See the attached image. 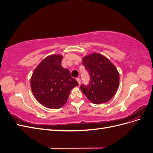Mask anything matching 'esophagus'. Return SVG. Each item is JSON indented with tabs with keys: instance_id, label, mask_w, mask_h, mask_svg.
<instances>
[{
	"instance_id": "esophagus-1",
	"label": "esophagus",
	"mask_w": 153,
	"mask_h": 153,
	"mask_svg": "<svg viewBox=\"0 0 153 153\" xmlns=\"http://www.w3.org/2000/svg\"><path fill=\"white\" fill-rule=\"evenodd\" d=\"M76 81L78 82V84H80V83H81V80H80V78H76Z\"/></svg>"
}]
</instances>
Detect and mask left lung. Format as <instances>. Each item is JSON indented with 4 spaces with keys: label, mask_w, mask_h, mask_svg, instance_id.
<instances>
[{
    "label": "left lung",
    "mask_w": 153,
    "mask_h": 153,
    "mask_svg": "<svg viewBox=\"0 0 153 153\" xmlns=\"http://www.w3.org/2000/svg\"><path fill=\"white\" fill-rule=\"evenodd\" d=\"M82 63L90 76L89 84L80 86L83 93L95 104L107 102L114 96L119 84L117 69L110 60L96 53L84 57Z\"/></svg>",
    "instance_id": "left-lung-1"
}]
</instances>
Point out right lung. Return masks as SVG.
I'll return each instance as SVG.
<instances>
[{"label": "right lung", "instance_id": "1", "mask_svg": "<svg viewBox=\"0 0 153 153\" xmlns=\"http://www.w3.org/2000/svg\"><path fill=\"white\" fill-rule=\"evenodd\" d=\"M62 56L51 55L36 68L30 87L39 102L50 108H60L68 100L71 90L78 85L68 69L61 66Z\"/></svg>", "mask_w": 153, "mask_h": 153}]
</instances>
